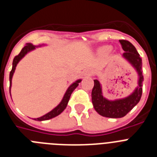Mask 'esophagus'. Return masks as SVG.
<instances>
[{"label":"esophagus","instance_id":"esophagus-1","mask_svg":"<svg viewBox=\"0 0 157 157\" xmlns=\"http://www.w3.org/2000/svg\"><path fill=\"white\" fill-rule=\"evenodd\" d=\"M93 74V71L90 70H89V69H87V70H86L85 71H84V75H91Z\"/></svg>","mask_w":157,"mask_h":157}]
</instances>
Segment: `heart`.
I'll list each match as a JSON object with an SVG mask.
<instances>
[{"label": "heart", "mask_w": 157, "mask_h": 157, "mask_svg": "<svg viewBox=\"0 0 157 157\" xmlns=\"http://www.w3.org/2000/svg\"><path fill=\"white\" fill-rule=\"evenodd\" d=\"M111 49H112V48H111V47L107 46V47H105V48H104L103 51L105 52H110Z\"/></svg>", "instance_id": "obj_1"}]
</instances>
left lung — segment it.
<instances>
[{"instance_id":"1","label":"left lung","mask_w":157,"mask_h":157,"mask_svg":"<svg viewBox=\"0 0 157 157\" xmlns=\"http://www.w3.org/2000/svg\"><path fill=\"white\" fill-rule=\"evenodd\" d=\"M120 42L123 49L125 51L123 54V57L127 59L138 73V86L132 94L126 98L111 101L104 97L101 84L98 79H94V86L91 94L92 103L96 112L104 117L122 118L125 116L139 102L142 94L141 86L144 78L141 71L142 61L141 56L130 41L120 40Z\"/></svg>"}]
</instances>
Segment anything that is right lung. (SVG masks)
Masks as SVG:
<instances>
[{
  "label": "right lung",
  "instance_id": "right-lung-1",
  "mask_svg": "<svg viewBox=\"0 0 157 157\" xmlns=\"http://www.w3.org/2000/svg\"><path fill=\"white\" fill-rule=\"evenodd\" d=\"M45 45H32L31 43H27L26 45L22 48L21 52H19V55L15 56V58L13 59V62H12V71H10V75H9V81H10V86H9V92H10L11 95V87H12V76L14 75V72H15V70H16V67L17 66L18 63H19L23 57H24L26 55H27L28 52H30V51L34 50L35 49V48L37 47H41ZM82 79H78L76 80L75 82H73L71 85H70V86L67 88L66 93L63 95V98L62 99V101H60V103L56 107L54 108L52 111H50L49 112H48L47 114L44 115V116H41L39 118H37V119H34V120H37V121H44V120H50V119H52V118L56 117V116H59L65 109H66L67 105V103H68L69 99H70V97L71 95L72 92L75 90L76 87L78 86V83L81 82Z\"/></svg>",
  "mask_w": 157,
  "mask_h": 157
}]
</instances>
